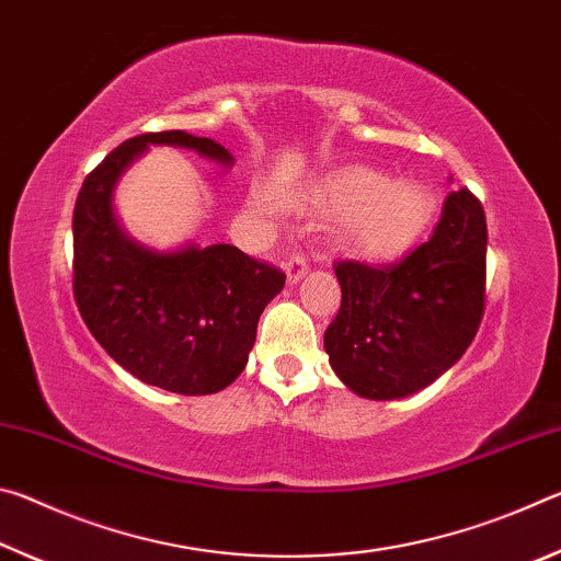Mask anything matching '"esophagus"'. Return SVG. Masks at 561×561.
Instances as JSON below:
<instances>
[{
    "mask_svg": "<svg viewBox=\"0 0 561 561\" xmlns=\"http://www.w3.org/2000/svg\"><path fill=\"white\" fill-rule=\"evenodd\" d=\"M307 272H309V262L304 257H291L287 264H284V274H287L289 284H297Z\"/></svg>",
    "mask_w": 561,
    "mask_h": 561,
    "instance_id": "esophagus-1",
    "label": "esophagus"
}]
</instances>
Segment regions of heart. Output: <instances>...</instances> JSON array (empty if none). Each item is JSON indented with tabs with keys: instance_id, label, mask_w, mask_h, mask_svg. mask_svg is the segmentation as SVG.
I'll use <instances>...</instances> for the list:
<instances>
[{
	"instance_id": "b5f03b06",
	"label": "heart",
	"mask_w": 561,
	"mask_h": 561,
	"mask_svg": "<svg viewBox=\"0 0 561 561\" xmlns=\"http://www.w3.org/2000/svg\"><path fill=\"white\" fill-rule=\"evenodd\" d=\"M311 203L329 215L344 217L348 244L368 257H391L411 247L433 215L428 187L396 180L374 168L341 170L311 193ZM252 205L274 213L270 190H254Z\"/></svg>"
}]
</instances>
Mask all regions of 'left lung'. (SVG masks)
<instances>
[{"instance_id":"8db88e82","label":"left lung","mask_w":561,"mask_h":561,"mask_svg":"<svg viewBox=\"0 0 561 561\" xmlns=\"http://www.w3.org/2000/svg\"><path fill=\"white\" fill-rule=\"evenodd\" d=\"M485 210L458 190L405 257L383 267L336 262L341 309L324 348L339 381L368 401H396L458 364L485 309Z\"/></svg>"}]
</instances>
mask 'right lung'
I'll return each instance as SVG.
<instances>
[{
  "label": "right lung",
  "mask_w": 561,
  "mask_h": 561,
  "mask_svg": "<svg viewBox=\"0 0 561 561\" xmlns=\"http://www.w3.org/2000/svg\"><path fill=\"white\" fill-rule=\"evenodd\" d=\"M150 146L193 150L225 170L234 163L217 140L185 130L146 133L103 158L73 207V297L93 339L138 381L180 396L217 393L244 371L284 274L225 242L158 250L130 237L116 185Z\"/></svg>",
  "instance_id": "right-lung-1"
}]
</instances>
